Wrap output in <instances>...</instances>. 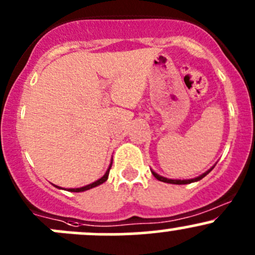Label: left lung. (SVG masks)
I'll return each mask as SVG.
<instances>
[{"mask_svg": "<svg viewBox=\"0 0 255 255\" xmlns=\"http://www.w3.org/2000/svg\"><path fill=\"white\" fill-rule=\"evenodd\" d=\"M211 170H212V169H211ZM211 170H208L207 173L202 174L201 176H199V177H195V179H191V180H170V179H166V177H163V176L158 175V174H155V173H154V171H151V174H153V175L155 176L156 179H158V180H160V181H164V182H170V184H177V185H181V184H190V182H194V181H197V180H201L202 177H205V176H206L207 174L210 173Z\"/></svg>", "mask_w": 255, "mask_h": 255, "instance_id": "8db88e82", "label": "left lung"}]
</instances>
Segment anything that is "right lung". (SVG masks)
Masks as SVG:
<instances>
[{
	"mask_svg": "<svg viewBox=\"0 0 255 255\" xmlns=\"http://www.w3.org/2000/svg\"><path fill=\"white\" fill-rule=\"evenodd\" d=\"M111 165H112V164H111ZM111 165H110L109 170L106 171V174H105V175L102 176L101 179H100V180H97V181H95V182H92V184L87 185V186L80 187V189H69V191H71V192H81V191H86V190H89V189H92V187H95V186H99V185L104 184V182L106 181V180H107V177H109V173H110V169H111Z\"/></svg>",
	"mask_w": 255,
	"mask_h": 255,
	"instance_id": "right-lung-1",
	"label": "right lung"
}]
</instances>
